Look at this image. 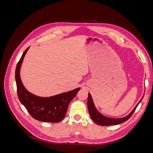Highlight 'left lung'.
<instances>
[{"instance_id":"8db88e82","label":"left lung","mask_w":153,"mask_h":153,"mask_svg":"<svg viewBox=\"0 0 153 153\" xmlns=\"http://www.w3.org/2000/svg\"><path fill=\"white\" fill-rule=\"evenodd\" d=\"M143 98V96L142 97L139 102H138V103L135 106V107L134 108L131 112L128 115H126V117H124L123 118L116 119V118H110V117H105V115L100 114L96 108L95 105L93 102V100H92V98L91 97V95L90 93H89V94H88V100H87L88 110H89V112L92 120L97 124L100 125V126H112V125H117V124L125 122L131 117L134 112H135V109L137 108V106L142 100Z\"/></svg>"}]
</instances>
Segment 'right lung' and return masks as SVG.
Instances as JSON below:
<instances>
[{"label": "right lung", "instance_id": "add662e5", "mask_svg": "<svg viewBox=\"0 0 153 153\" xmlns=\"http://www.w3.org/2000/svg\"><path fill=\"white\" fill-rule=\"evenodd\" d=\"M29 48H27L23 53L15 70L18 99L35 119L42 122L59 123L65 117L69 103L80 88L50 97H40L30 93L23 85L20 75L21 65Z\"/></svg>", "mask_w": 153, "mask_h": 153}]
</instances>
